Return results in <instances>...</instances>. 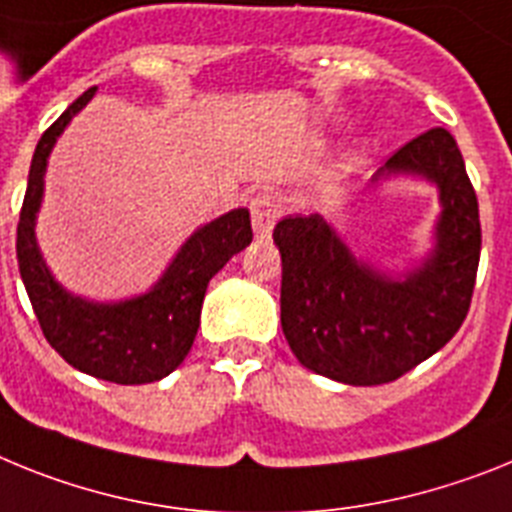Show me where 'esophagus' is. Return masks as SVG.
<instances>
[{"label":"esophagus","instance_id":"esophagus-1","mask_svg":"<svg viewBox=\"0 0 512 512\" xmlns=\"http://www.w3.org/2000/svg\"><path fill=\"white\" fill-rule=\"evenodd\" d=\"M250 213H252V229H255V237L268 239L270 234H273L275 221L281 219L283 208L275 195L260 193L257 198H252Z\"/></svg>","mask_w":512,"mask_h":512}]
</instances>
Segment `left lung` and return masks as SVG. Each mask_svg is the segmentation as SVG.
Wrapping results in <instances>:
<instances>
[{"instance_id": "left-lung-1", "label": "left lung", "mask_w": 512, "mask_h": 512, "mask_svg": "<svg viewBox=\"0 0 512 512\" xmlns=\"http://www.w3.org/2000/svg\"><path fill=\"white\" fill-rule=\"evenodd\" d=\"M420 177L438 190L433 247L391 273L355 257L330 221L288 216L273 239L281 250V327L309 371L350 386L399 379L459 332L477 281L482 226L464 157L446 128H430L386 159L371 188Z\"/></svg>"}]
</instances>
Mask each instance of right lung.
<instances>
[{"label": "right lung", "mask_w": 512, "mask_h": 512, "mask_svg": "<svg viewBox=\"0 0 512 512\" xmlns=\"http://www.w3.org/2000/svg\"><path fill=\"white\" fill-rule=\"evenodd\" d=\"M95 92L92 87L71 102L35 146L17 224V262L43 335L69 366L113 384H151L170 376L193 348L208 281L252 242L250 211L234 208L195 229L162 278L139 296L92 301L61 286L43 260L35 221L53 146Z\"/></svg>", "instance_id": "1"}]
</instances>
